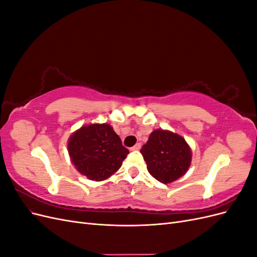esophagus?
Wrapping results in <instances>:
<instances>
[{
	"label": "esophagus",
	"mask_w": 257,
	"mask_h": 257,
	"mask_svg": "<svg viewBox=\"0 0 257 257\" xmlns=\"http://www.w3.org/2000/svg\"><path fill=\"white\" fill-rule=\"evenodd\" d=\"M141 148H142V145L139 144V143H137L134 147L131 148V150H132V151H135V150H139V149H141Z\"/></svg>",
	"instance_id": "obj_1"
}]
</instances>
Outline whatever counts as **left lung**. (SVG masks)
<instances>
[{
  "mask_svg": "<svg viewBox=\"0 0 257 257\" xmlns=\"http://www.w3.org/2000/svg\"><path fill=\"white\" fill-rule=\"evenodd\" d=\"M141 152L148 172L164 184L178 180L191 166V147L181 135L167 130H154Z\"/></svg>",
  "mask_w": 257,
  "mask_h": 257,
  "instance_id": "1",
  "label": "left lung"
}]
</instances>
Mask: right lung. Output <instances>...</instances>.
Returning <instances> with one entry per match:
<instances>
[{
	"mask_svg": "<svg viewBox=\"0 0 257 257\" xmlns=\"http://www.w3.org/2000/svg\"><path fill=\"white\" fill-rule=\"evenodd\" d=\"M67 150L78 173L92 181L111 177L130 153L108 123L82 125L69 136Z\"/></svg>",
	"mask_w": 257,
	"mask_h": 257,
	"instance_id": "1",
	"label": "right lung"
}]
</instances>
